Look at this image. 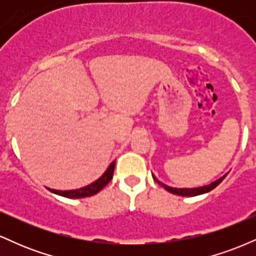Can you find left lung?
<instances>
[{
    "label": "left lung",
    "mask_w": 256,
    "mask_h": 256,
    "mask_svg": "<svg viewBox=\"0 0 256 256\" xmlns=\"http://www.w3.org/2000/svg\"><path fill=\"white\" fill-rule=\"evenodd\" d=\"M225 177H226V174L224 176V177L219 178L218 180L210 183V185H204V186H201V188H194V189H176V188H171V186H168V185L160 183V182H158V179L152 176L154 180L158 184H160L161 186L165 188L167 192H170L171 194H174V195H179V196H198V195H201V194H206V192H210V190H213L214 188L218 186V185L222 183V180H224Z\"/></svg>",
    "instance_id": "8db88e82"
}]
</instances>
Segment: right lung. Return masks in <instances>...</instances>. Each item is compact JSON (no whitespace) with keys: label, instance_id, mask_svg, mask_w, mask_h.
I'll return each instance as SVG.
<instances>
[{"label":"right lung","instance_id":"1","mask_svg":"<svg viewBox=\"0 0 256 256\" xmlns=\"http://www.w3.org/2000/svg\"><path fill=\"white\" fill-rule=\"evenodd\" d=\"M114 167H116V161L110 164V167L107 168L102 177H100L98 180L91 183L90 185H86V186L80 188V189L77 190H67V192H61V190H52L49 189L52 192L58 194V195L64 196V198H89V196L95 195L98 192H101L102 189L107 185L113 178V173H114Z\"/></svg>","mask_w":256,"mask_h":256}]
</instances>
